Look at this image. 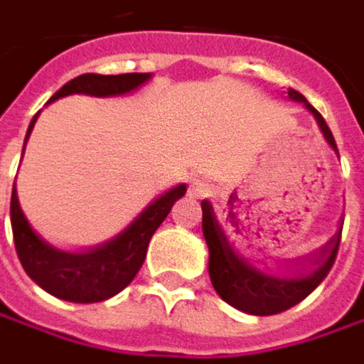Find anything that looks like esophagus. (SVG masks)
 I'll list each match as a JSON object with an SVG mask.
<instances>
[{
    "label": "esophagus",
    "mask_w": 364,
    "mask_h": 364,
    "mask_svg": "<svg viewBox=\"0 0 364 364\" xmlns=\"http://www.w3.org/2000/svg\"><path fill=\"white\" fill-rule=\"evenodd\" d=\"M209 185H207L205 181H193L191 183V187H189V195L191 197H195V199H199V197H205L207 193H209Z\"/></svg>",
    "instance_id": "1"
}]
</instances>
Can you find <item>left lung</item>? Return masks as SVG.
<instances>
[{"label":"left lung","instance_id":"8db88e82","mask_svg":"<svg viewBox=\"0 0 364 364\" xmlns=\"http://www.w3.org/2000/svg\"><path fill=\"white\" fill-rule=\"evenodd\" d=\"M288 98L302 102L312 112L326 143L331 144L332 151L338 155L334 136L318 110L292 88H288ZM201 209H203V237L209 247L211 284L215 292L230 306L247 314L269 316V314H280L284 310L296 306L328 276L332 264L336 259L343 225L332 235L331 242H326V245L308 254L306 257H298L294 262H290L282 272V276L262 272L250 262H245L242 256H237V252L233 250L225 232L221 230L220 221L213 213V207L207 199L201 201Z\"/></svg>","mask_w":364,"mask_h":364}]
</instances>
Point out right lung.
Instances as JSON below:
<instances>
[{"mask_svg":"<svg viewBox=\"0 0 364 364\" xmlns=\"http://www.w3.org/2000/svg\"><path fill=\"white\" fill-rule=\"evenodd\" d=\"M149 78L151 74H141V72L117 74V76L82 74L68 84H64L48 102H54L58 98L70 95H88L98 98L129 95L139 86H143ZM38 114L40 112H36V117L30 122L23 149L30 139ZM185 191L187 185L181 183L157 197L143 213H139V218L129 228H124L110 242H105L102 245H96L86 252H64L50 245L33 232L30 221L19 207L18 191L14 185L9 215H11V232H14L19 262L33 282L56 298L76 304L108 300L132 282V278L143 266L153 233L157 232L159 225L169 215L171 207L175 205L177 199H181Z\"/></svg>","mask_w":364,"mask_h":364,"instance_id":"obj_1","label":"right lung"}]
</instances>
